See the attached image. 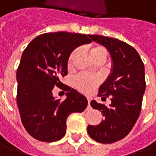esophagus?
<instances>
[{
    "label": "esophagus",
    "mask_w": 156,
    "mask_h": 156,
    "mask_svg": "<svg viewBox=\"0 0 156 156\" xmlns=\"http://www.w3.org/2000/svg\"><path fill=\"white\" fill-rule=\"evenodd\" d=\"M90 101H91V98L90 97H87V104H88V107H90Z\"/></svg>",
    "instance_id": "esophagus-1"
}]
</instances>
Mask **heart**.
<instances>
[{
	"instance_id": "1",
	"label": "heart",
	"mask_w": 156,
	"mask_h": 156,
	"mask_svg": "<svg viewBox=\"0 0 156 156\" xmlns=\"http://www.w3.org/2000/svg\"><path fill=\"white\" fill-rule=\"evenodd\" d=\"M77 54H78V49H74L69 54V58H68V68L69 69H71L73 67L74 61H75V58L77 55ZM89 54H90V56L94 62H96L99 60L105 61L107 55H108L107 49L103 46L101 45H94L93 47H91V48L89 49ZM73 84L75 88L77 90H79L80 92L88 94L91 93L94 89H95L98 87V85L100 84V79L95 76L81 74L74 78Z\"/></svg>"
}]
</instances>
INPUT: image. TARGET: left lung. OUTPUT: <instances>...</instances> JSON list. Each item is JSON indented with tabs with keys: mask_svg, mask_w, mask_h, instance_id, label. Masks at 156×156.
Listing matches in <instances>:
<instances>
[{
	"mask_svg": "<svg viewBox=\"0 0 156 156\" xmlns=\"http://www.w3.org/2000/svg\"><path fill=\"white\" fill-rule=\"evenodd\" d=\"M91 39L107 48L114 67L98 94L102 101L110 96L111 104L90 102L93 108L101 112L104 120L95 126L88 125L87 130L94 141L108 144L129 135L140 115L146 88L144 64L135 48L124 41L98 34H92Z\"/></svg>",
	"mask_w": 156,
	"mask_h": 156,
	"instance_id": "8db88e82",
	"label": "left lung"
}]
</instances>
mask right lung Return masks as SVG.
Returning a JSON list of instances; mask_svg holds the SVG:
<instances>
[{
	"mask_svg": "<svg viewBox=\"0 0 156 156\" xmlns=\"http://www.w3.org/2000/svg\"><path fill=\"white\" fill-rule=\"evenodd\" d=\"M90 41V34L47 33L34 38L24 49L16 74V100L21 122L34 139L46 142L62 139L69 115L87 108L85 96L63 85L60 79L68 75L69 54ZM55 87L67 92L64 101L52 96Z\"/></svg>",
	"mask_w": 156,
	"mask_h": 156,
	"instance_id": "add662e5",
	"label": "right lung"
}]
</instances>
